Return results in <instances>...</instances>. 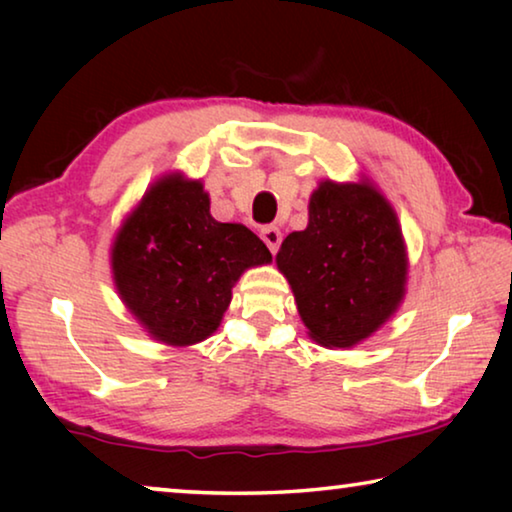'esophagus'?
Wrapping results in <instances>:
<instances>
[{
    "instance_id": "34e87169",
    "label": "esophagus",
    "mask_w": 512,
    "mask_h": 512,
    "mask_svg": "<svg viewBox=\"0 0 512 512\" xmlns=\"http://www.w3.org/2000/svg\"><path fill=\"white\" fill-rule=\"evenodd\" d=\"M262 239L264 244L268 246V250L275 255L277 250H280V244H282V232L275 228V225H266V228H262Z\"/></svg>"
}]
</instances>
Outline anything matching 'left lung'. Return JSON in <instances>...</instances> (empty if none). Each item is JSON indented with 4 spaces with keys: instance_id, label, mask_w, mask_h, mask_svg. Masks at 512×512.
Segmentation results:
<instances>
[{
    "instance_id": "1",
    "label": "left lung",
    "mask_w": 512,
    "mask_h": 512,
    "mask_svg": "<svg viewBox=\"0 0 512 512\" xmlns=\"http://www.w3.org/2000/svg\"><path fill=\"white\" fill-rule=\"evenodd\" d=\"M309 336L350 348L386 323L404 296L406 253L397 216L370 185L320 183L309 225L277 253Z\"/></svg>"
}]
</instances>
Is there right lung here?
I'll return each instance as SVG.
<instances>
[{"label":"right lung","mask_w":512,"mask_h":512,"mask_svg":"<svg viewBox=\"0 0 512 512\" xmlns=\"http://www.w3.org/2000/svg\"><path fill=\"white\" fill-rule=\"evenodd\" d=\"M271 253L255 232L219 223L203 185L162 178L121 225L112 273L121 300L153 339L192 345L219 327L232 287Z\"/></svg>","instance_id":"add662e5"}]
</instances>
